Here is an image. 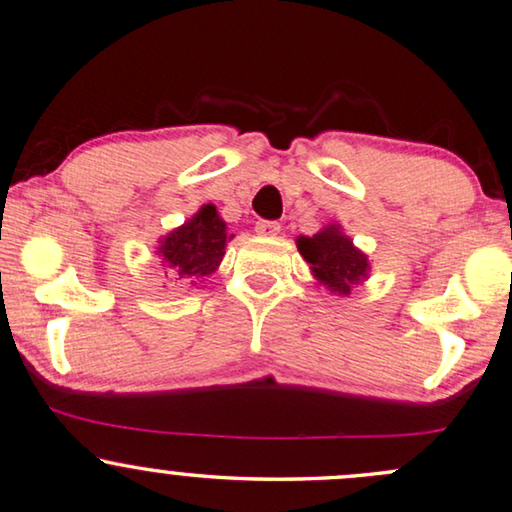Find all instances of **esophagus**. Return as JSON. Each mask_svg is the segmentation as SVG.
Here are the masks:
<instances>
[{"label": "esophagus", "instance_id": "1", "mask_svg": "<svg viewBox=\"0 0 512 512\" xmlns=\"http://www.w3.org/2000/svg\"><path fill=\"white\" fill-rule=\"evenodd\" d=\"M255 232L259 236H276L280 232V225L276 220H259L255 225Z\"/></svg>", "mask_w": 512, "mask_h": 512}]
</instances>
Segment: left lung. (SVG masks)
<instances>
[{
	"label": "left lung",
	"mask_w": 512,
	"mask_h": 512,
	"mask_svg": "<svg viewBox=\"0 0 512 512\" xmlns=\"http://www.w3.org/2000/svg\"><path fill=\"white\" fill-rule=\"evenodd\" d=\"M297 248L311 264L315 280L329 292L350 294L352 287L369 276V257L352 246L338 225H327L313 236H299Z\"/></svg>",
	"instance_id": "left-lung-1"
}]
</instances>
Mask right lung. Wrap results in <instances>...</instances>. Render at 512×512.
<instances>
[{"mask_svg": "<svg viewBox=\"0 0 512 512\" xmlns=\"http://www.w3.org/2000/svg\"><path fill=\"white\" fill-rule=\"evenodd\" d=\"M229 239L232 234H227V225L218 215V208L204 204L185 225L160 239L157 253L169 269L194 283L218 271Z\"/></svg>", "mask_w": 512, "mask_h": 512, "instance_id": "1", "label": "right lung"}]
</instances>
